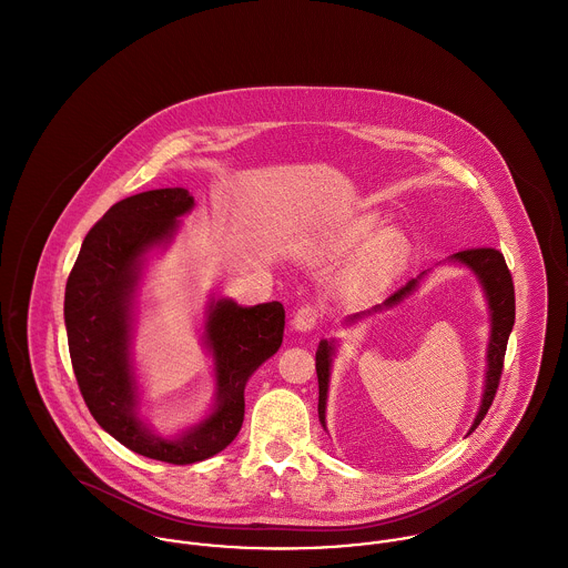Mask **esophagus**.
<instances>
[{
  "label": "esophagus",
  "mask_w": 568,
  "mask_h": 568,
  "mask_svg": "<svg viewBox=\"0 0 568 568\" xmlns=\"http://www.w3.org/2000/svg\"><path fill=\"white\" fill-rule=\"evenodd\" d=\"M321 321V310L316 305H305L301 307L296 314H294V321H292V327L301 334H307L312 329H316Z\"/></svg>",
  "instance_id": "1"
}]
</instances>
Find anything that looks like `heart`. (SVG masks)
Segmentation results:
<instances>
[{"label": "heart", "mask_w": 568, "mask_h": 568, "mask_svg": "<svg viewBox=\"0 0 568 568\" xmlns=\"http://www.w3.org/2000/svg\"><path fill=\"white\" fill-rule=\"evenodd\" d=\"M377 226L375 215H364L338 232L325 247L329 258H341ZM408 263V241L399 230L371 236L336 276V290L346 298H366L393 283Z\"/></svg>", "instance_id": "obj_1"}]
</instances>
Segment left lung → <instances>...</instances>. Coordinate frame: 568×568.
I'll return each mask as SVG.
<instances>
[{
	"mask_svg": "<svg viewBox=\"0 0 568 568\" xmlns=\"http://www.w3.org/2000/svg\"><path fill=\"white\" fill-rule=\"evenodd\" d=\"M448 263H456L467 267L480 283L485 301H487V310H489V342H487V371H485V386H483V397H480V406L478 413L471 422V428L467 430V435H471L478 424L483 422V417L487 415L498 382H500V373H503V359H505V351H507V341L509 334L514 329V318H516V296H514V281L511 274L507 270L505 256L494 250V247H471V250H463L456 252ZM428 272H422L417 278H410L402 290H397L393 296H388L382 305H375L368 312L355 314L346 318V325H353L357 321H362L364 316L397 307L399 303H404L408 296H413L419 287V283L424 281ZM338 351V342L321 341L318 351H316V373H318V417L323 428L327 430V397H329V379H332V366H334V357Z\"/></svg>",
	"mask_w": 568,
	"mask_h": 568,
	"instance_id": "obj_1",
	"label": "left lung"
}]
</instances>
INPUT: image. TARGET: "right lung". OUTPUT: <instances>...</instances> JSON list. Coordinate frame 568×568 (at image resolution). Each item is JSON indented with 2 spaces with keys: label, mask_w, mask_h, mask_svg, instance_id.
<instances>
[{
  "label": "right lung",
  "mask_w": 568,
  "mask_h": 568,
  "mask_svg": "<svg viewBox=\"0 0 568 568\" xmlns=\"http://www.w3.org/2000/svg\"><path fill=\"white\" fill-rule=\"evenodd\" d=\"M193 206L186 189H155L114 204L81 245L63 307L74 375L99 426L124 448L173 465L211 458L234 442L245 384L278 351L285 329V310L276 301L241 307L211 296L202 336L215 366L211 413L175 437H162L142 422L133 362L140 278L149 252L173 241L180 217Z\"/></svg>",
  "instance_id": "right-lung-1"
}]
</instances>
